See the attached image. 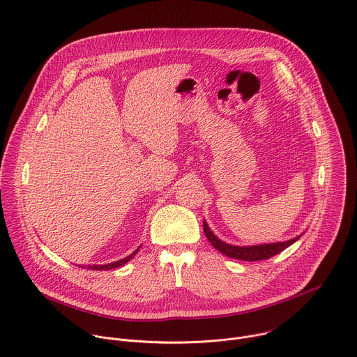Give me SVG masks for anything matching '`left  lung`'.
Listing matches in <instances>:
<instances>
[{
    "label": "left lung",
    "mask_w": 357,
    "mask_h": 357,
    "mask_svg": "<svg viewBox=\"0 0 357 357\" xmlns=\"http://www.w3.org/2000/svg\"><path fill=\"white\" fill-rule=\"evenodd\" d=\"M203 231L207 236V240L210 241V244L220 251L222 255L234 258V259H240V261H247V262H255V261H265L269 259L275 255H278L279 252L284 251L286 248H289L291 244H294L300 235L296 236V238L286 241V243H276V244H264V245H255V247H235V245H228L222 241H220L217 236L210 231V228L207 227L206 221H203Z\"/></svg>",
    "instance_id": "left-lung-1"
}]
</instances>
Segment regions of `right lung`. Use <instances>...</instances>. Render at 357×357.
I'll use <instances>...</instances> for the list:
<instances>
[{
    "instance_id": "1",
    "label": "right lung",
    "mask_w": 357,
    "mask_h": 357,
    "mask_svg": "<svg viewBox=\"0 0 357 357\" xmlns=\"http://www.w3.org/2000/svg\"><path fill=\"white\" fill-rule=\"evenodd\" d=\"M139 251V250H137ZM137 251H135L132 255H129V257H126V258H123V259H121V261H117V262H113V264H107V265H93V266H86L88 269H92V271H109V269H114V268H119V266H122V265H125L126 262H129L136 254H137Z\"/></svg>"
}]
</instances>
